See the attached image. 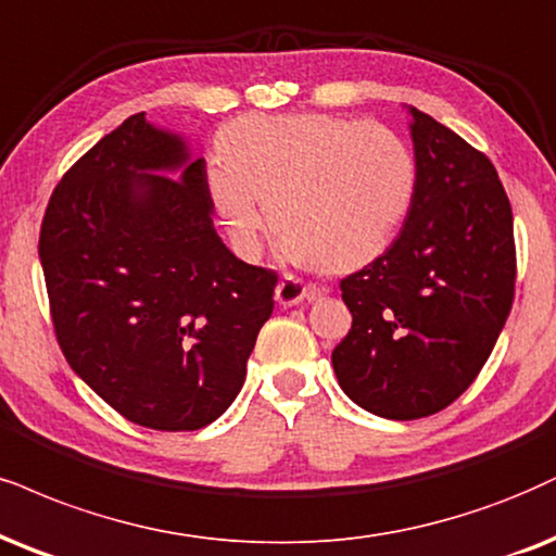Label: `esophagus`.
<instances>
[{
    "label": "esophagus",
    "instance_id": "esophagus-1",
    "mask_svg": "<svg viewBox=\"0 0 556 556\" xmlns=\"http://www.w3.org/2000/svg\"><path fill=\"white\" fill-rule=\"evenodd\" d=\"M319 296H321V289H317V286H306L304 280H299L296 276H283L280 278V283L276 286V301L280 306H293L306 299L312 301Z\"/></svg>",
    "mask_w": 556,
    "mask_h": 556
}]
</instances>
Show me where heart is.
Instances as JSON below:
<instances>
[{
    "mask_svg": "<svg viewBox=\"0 0 556 556\" xmlns=\"http://www.w3.org/2000/svg\"><path fill=\"white\" fill-rule=\"evenodd\" d=\"M205 175L239 255L255 260L273 224L280 250L327 273L368 265L413 205L409 147L381 123L325 113L244 115L218 136Z\"/></svg>",
    "mask_w": 556,
    "mask_h": 556,
    "instance_id": "obj_1",
    "label": "heart"
}]
</instances>
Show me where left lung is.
Wrapping results in <instances>:
<instances>
[{
    "instance_id": "left-lung-1",
    "label": "left lung",
    "mask_w": 556,
    "mask_h": 556,
    "mask_svg": "<svg viewBox=\"0 0 556 556\" xmlns=\"http://www.w3.org/2000/svg\"><path fill=\"white\" fill-rule=\"evenodd\" d=\"M417 188L400 237L340 280L353 314L332 351L342 392L387 420L456 402L488 363L516 296V239L495 164L415 108Z\"/></svg>"
}]
</instances>
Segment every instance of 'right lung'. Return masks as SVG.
Segmentation results:
<instances>
[{
	"mask_svg": "<svg viewBox=\"0 0 556 556\" xmlns=\"http://www.w3.org/2000/svg\"><path fill=\"white\" fill-rule=\"evenodd\" d=\"M38 255L61 353L115 413L180 433L235 402L278 273L226 250L182 139L147 113L102 136L53 190Z\"/></svg>",
	"mask_w": 556,
	"mask_h": 556,
	"instance_id": "1",
	"label": "right lung"
}]
</instances>
